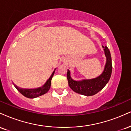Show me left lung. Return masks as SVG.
I'll return each instance as SVG.
<instances>
[{
  "mask_svg": "<svg viewBox=\"0 0 131 131\" xmlns=\"http://www.w3.org/2000/svg\"><path fill=\"white\" fill-rule=\"evenodd\" d=\"M103 48L107 58V61L104 70L102 74H101L99 77L93 79L75 81H73L71 78L70 71V70H68L67 79L69 86L75 93L87 96H93L101 90L109 81L112 71V58L111 52L107 47H103Z\"/></svg>",
  "mask_w": 131,
  "mask_h": 131,
  "instance_id": "left-lung-1",
  "label": "left lung"
}]
</instances>
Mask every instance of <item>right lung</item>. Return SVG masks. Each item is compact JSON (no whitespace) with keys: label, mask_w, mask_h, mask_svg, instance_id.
<instances>
[{"label":"right lung","mask_w":131,"mask_h":131,"mask_svg":"<svg viewBox=\"0 0 131 131\" xmlns=\"http://www.w3.org/2000/svg\"><path fill=\"white\" fill-rule=\"evenodd\" d=\"M55 71L52 72V75H50L49 79L46 81V82L45 83L44 85H42L41 87L37 88V89H21V88L18 87L15 84H14V86H15V88L19 92L21 93L24 96L28 98H35V97H37L40 96H41L42 94L46 93L47 92L49 91L50 85H51V80L52 78L53 74H54Z\"/></svg>","instance_id":"1"}]
</instances>
